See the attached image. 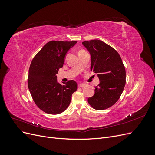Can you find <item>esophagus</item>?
<instances>
[{
	"instance_id": "1",
	"label": "esophagus",
	"mask_w": 155,
	"mask_h": 155,
	"mask_svg": "<svg viewBox=\"0 0 155 155\" xmlns=\"http://www.w3.org/2000/svg\"><path fill=\"white\" fill-rule=\"evenodd\" d=\"M85 86V84H79V85H78V87L79 88H83V87H84Z\"/></svg>"
}]
</instances>
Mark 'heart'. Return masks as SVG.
<instances>
[{
  "label": "heart",
  "mask_w": 155,
  "mask_h": 155,
  "mask_svg": "<svg viewBox=\"0 0 155 155\" xmlns=\"http://www.w3.org/2000/svg\"><path fill=\"white\" fill-rule=\"evenodd\" d=\"M83 51V50H80L79 51Z\"/></svg>",
  "instance_id": "obj_1"
}]
</instances>
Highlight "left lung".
I'll return each mask as SVG.
<instances>
[{
  "instance_id": "1",
  "label": "left lung",
  "mask_w": 155,
  "mask_h": 155,
  "mask_svg": "<svg viewBox=\"0 0 155 155\" xmlns=\"http://www.w3.org/2000/svg\"><path fill=\"white\" fill-rule=\"evenodd\" d=\"M82 44L91 54V71L97 74L100 81L88 102L94 109H107L119 100L125 85L122 60L115 49L100 40L85 41Z\"/></svg>"
}]
</instances>
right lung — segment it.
<instances>
[{
  "label": "right lung",
  "mask_w": 155,
  "mask_h": 155,
  "mask_svg": "<svg viewBox=\"0 0 155 155\" xmlns=\"http://www.w3.org/2000/svg\"><path fill=\"white\" fill-rule=\"evenodd\" d=\"M77 41H51L46 43L32 59L29 68L28 86L35 104L50 114H58L67 109L77 83L58 82V70L63 66L67 51Z\"/></svg>",
  "instance_id": "right-lung-1"
}]
</instances>
